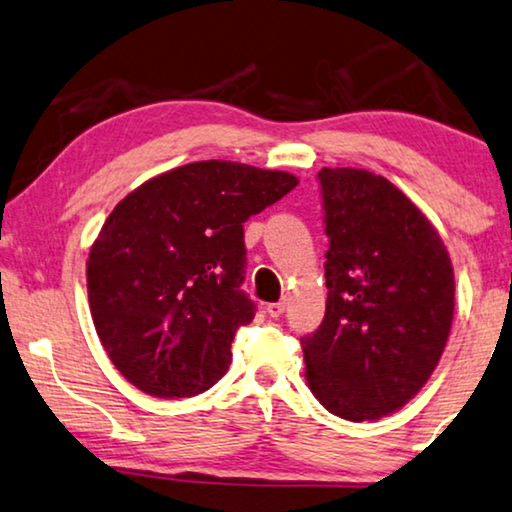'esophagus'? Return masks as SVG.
Listing matches in <instances>:
<instances>
[{"label": "esophagus", "mask_w": 512, "mask_h": 512, "mask_svg": "<svg viewBox=\"0 0 512 512\" xmlns=\"http://www.w3.org/2000/svg\"><path fill=\"white\" fill-rule=\"evenodd\" d=\"M285 308H287V301L282 299V301H278V303H269V305H266V312H269L271 317H280L282 312H285Z\"/></svg>", "instance_id": "1"}]
</instances>
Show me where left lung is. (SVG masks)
Returning a JSON list of instances; mask_svg holds the SVG:
<instances>
[{
    "mask_svg": "<svg viewBox=\"0 0 512 512\" xmlns=\"http://www.w3.org/2000/svg\"><path fill=\"white\" fill-rule=\"evenodd\" d=\"M326 211L324 322L301 338L305 381L331 414L379 421L427 384L455 312L448 250L425 213L391 181L322 167Z\"/></svg>",
    "mask_w": 512,
    "mask_h": 512,
    "instance_id": "left-lung-1",
    "label": "left lung"
}]
</instances>
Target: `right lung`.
<instances>
[{
	"label": "right lung",
	"instance_id": "add662e5",
	"mask_svg": "<svg viewBox=\"0 0 512 512\" xmlns=\"http://www.w3.org/2000/svg\"><path fill=\"white\" fill-rule=\"evenodd\" d=\"M299 179L232 160H197L131 190L87 259L101 345L121 375L156 398H190L232 363L255 305L241 292L243 223Z\"/></svg>",
	"mask_w": 512,
	"mask_h": 512
}]
</instances>
